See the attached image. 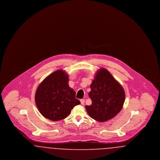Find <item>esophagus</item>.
I'll list each match as a JSON object with an SVG mask.
<instances>
[{
  "label": "esophagus",
  "instance_id": "obj_1",
  "mask_svg": "<svg viewBox=\"0 0 160 160\" xmlns=\"http://www.w3.org/2000/svg\"><path fill=\"white\" fill-rule=\"evenodd\" d=\"M84 102H85V100H84V99H80V102H81V104H82V105H84Z\"/></svg>",
  "mask_w": 160,
  "mask_h": 160
}]
</instances>
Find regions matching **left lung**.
<instances>
[{"instance_id":"left-lung-1","label":"left lung","mask_w":160,"mask_h":160,"mask_svg":"<svg viewBox=\"0 0 160 160\" xmlns=\"http://www.w3.org/2000/svg\"><path fill=\"white\" fill-rule=\"evenodd\" d=\"M89 96L92 104L85 108L92 119L106 122L112 119L122 110L125 94L120 83L106 69L97 72L91 84Z\"/></svg>"}]
</instances>
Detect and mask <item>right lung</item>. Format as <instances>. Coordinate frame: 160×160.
Here are the masks:
<instances>
[{
    "label": "right lung",
    "mask_w": 160,
    "mask_h": 160,
    "mask_svg": "<svg viewBox=\"0 0 160 160\" xmlns=\"http://www.w3.org/2000/svg\"><path fill=\"white\" fill-rule=\"evenodd\" d=\"M69 76L65 71H54L38 86L35 100L38 110L53 121L66 118L74 107L80 104L76 92L68 85Z\"/></svg>",
    "instance_id": "add662e5"
}]
</instances>
